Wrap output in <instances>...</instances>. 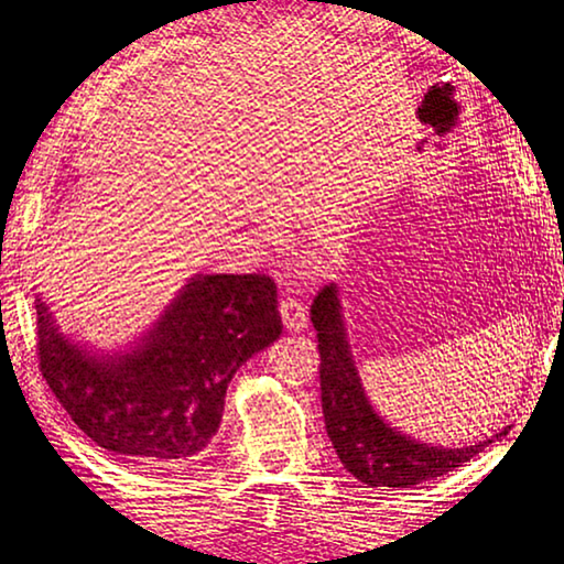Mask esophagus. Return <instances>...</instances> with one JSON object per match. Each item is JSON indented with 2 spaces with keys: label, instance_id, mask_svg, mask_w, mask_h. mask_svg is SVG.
Returning <instances> with one entry per match:
<instances>
[{
  "label": "esophagus",
  "instance_id": "obj_1",
  "mask_svg": "<svg viewBox=\"0 0 564 564\" xmlns=\"http://www.w3.org/2000/svg\"><path fill=\"white\" fill-rule=\"evenodd\" d=\"M279 313H281L285 329H289V332H305L307 310L301 301H295V297H281Z\"/></svg>",
  "mask_w": 564,
  "mask_h": 564
}]
</instances>
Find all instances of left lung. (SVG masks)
<instances>
[{"label":"left lung","mask_w":564,"mask_h":564,"mask_svg":"<svg viewBox=\"0 0 564 564\" xmlns=\"http://www.w3.org/2000/svg\"><path fill=\"white\" fill-rule=\"evenodd\" d=\"M310 319L317 329L322 414L327 436L346 470L364 485L412 487L429 482L475 458L511 429L507 426L497 436L465 448L429 446L400 434L382 422L366 398L346 341L337 285L329 283L315 295Z\"/></svg>","instance_id":"left-lung-1"}]
</instances>
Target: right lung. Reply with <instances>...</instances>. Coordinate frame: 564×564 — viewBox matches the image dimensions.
I'll use <instances>...</instances> for the list:
<instances>
[{
  "mask_svg": "<svg viewBox=\"0 0 564 564\" xmlns=\"http://www.w3.org/2000/svg\"><path fill=\"white\" fill-rule=\"evenodd\" d=\"M35 313L41 373L72 422L97 446L150 467L206 453L227 382L283 329L275 283L263 273L194 275L126 354L75 344L41 297Z\"/></svg>",
  "mask_w": 564,
  "mask_h": 564,
  "instance_id": "right-lung-1",
  "label": "right lung"
}]
</instances>
